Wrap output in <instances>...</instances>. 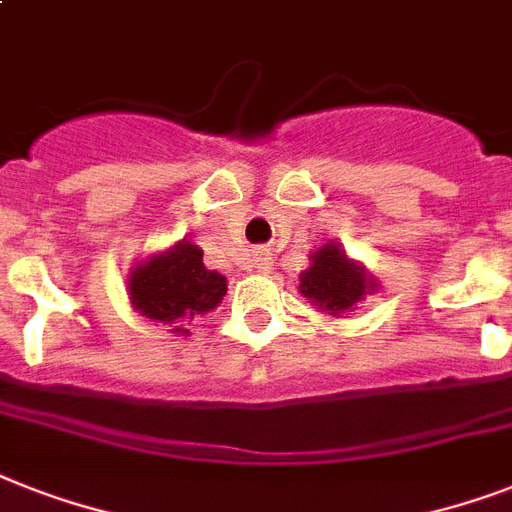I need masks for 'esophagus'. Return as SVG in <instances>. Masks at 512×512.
Masks as SVG:
<instances>
[{"mask_svg":"<svg viewBox=\"0 0 512 512\" xmlns=\"http://www.w3.org/2000/svg\"><path fill=\"white\" fill-rule=\"evenodd\" d=\"M249 268H255V271H268V268H271V257H268V252H265V249H255Z\"/></svg>","mask_w":512,"mask_h":512,"instance_id":"obj_1","label":"esophagus"}]
</instances>
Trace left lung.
Returning <instances> with one entry per match:
<instances>
[{"label": "left lung", "mask_w": 512, "mask_h": 512, "mask_svg": "<svg viewBox=\"0 0 512 512\" xmlns=\"http://www.w3.org/2000/svg\"><path fill=\"white\" fill-rule=\"evenodd\" d=\"M300 292L311 297L321 311L337 316L353 308L369 292V281L340 249L327 244L313 255L311 268L300 276Z\"/></svg>", "instance_id": "left-lung-1"}]
</instances>
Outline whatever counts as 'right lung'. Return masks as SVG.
Masks as SVG:
<instances>
[{
    "instance_id": "1",
    "label": "right lung",
    "mask_w": 512,
    "mask_h": 512,
    "mask_svg": "<svg viewBox=\"0 0 512 512\" xmlns=\"http://www.w3.org/2000/svg\"><path fill=\"white\" fill-rule=\"evenodd\" d=\"M201 257L204 252L196 244L183 241L135 268L130 276L132 308L162 324H177L180 319H193L196 313L212 311L228 287L220 273L204 268Z\"/></svg>"
}]
</instances>
